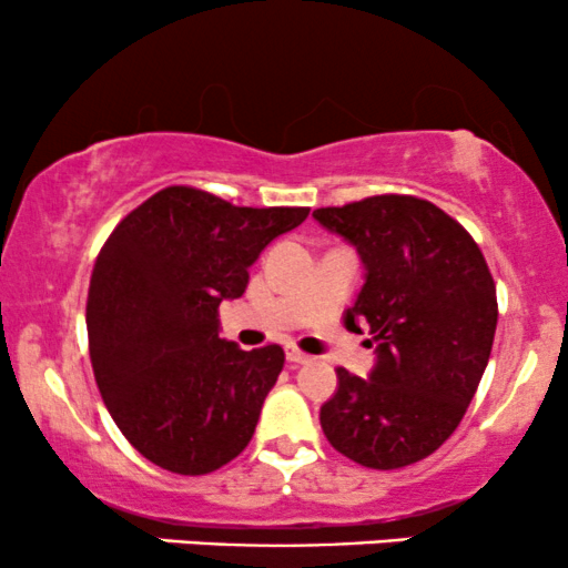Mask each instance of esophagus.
<instances>
[{
	"label": "esophagus",
	"mask_w": 568,
	"mask_h": 568,
	"mask_svg": "<svg viewBox=\"0 0 568 568\" xmlns=\"http://www.w3.org/2000/svg\"><path fill=\"white\" fill-rule=\"evenodd\" d=\"M285 357H288V363H293V366H302V363H310L312 357L306 355V352H302L298 347H285Z\"/></svg>",
	"instance_id": "1"
}]
</instances>
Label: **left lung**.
<instances>
[{
	"label": "left lung",
	"mask_w": 568,
	"mask_h": 568,
	"mask_svg": "<svg viewBox=\"0 0 568 568\" xmlns=\"http://www.w3.org/2000/svg\"><path fill=\"white\" fill-rule=\"evenodd\" d=\"M366 264L344 325L376 342L371 379L336 368L325 438L371 470L414 465L452 438L497 331V285L470 232L414 194H376L312 213Z\"/></svg>",
	"instance_id": "1"
}]
</instances>
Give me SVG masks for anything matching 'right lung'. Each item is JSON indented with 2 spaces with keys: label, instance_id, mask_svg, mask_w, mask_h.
I'll use <instances>...</instances> for the list:
<instances>
[{
  "label": "right lung",
  "instance_id": "1",
  "mask_svg": "<svg viewBox=\"0 0 568 568\" xmlns=\"http://www.w3.org/2000/svg\"><path fill=\"white\" fill-rule=\"evenodd\" d=\"M306 216L165 186L103 243L84 312L90 363L114 425L162 470L213 473L251 443L285 352L224 342L219 304L243 296L247 266Z\"/></svg>",
  "mask_w": 568,
  "mask_h": 568
}]
</instances>
